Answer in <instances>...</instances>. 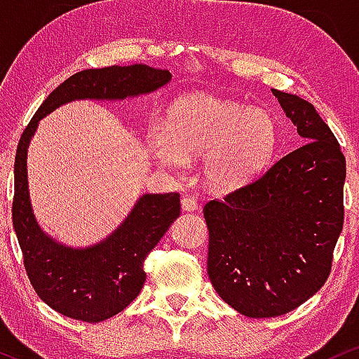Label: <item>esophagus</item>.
Wrapping results in <instances>:
<instances>
[{
  "instance_id": "34e87169",
  "label": "esophagus",
  "mask_w": 359,
  "mask_h": 359,
  "mask_svg": "<svg viewBox=\"0 0 359 359\" xmlns=\"http://www.w3.org/2000/svg\"><path fill=\"white\" fill-rule=\"evenodd\" d=\"M181 208H183V212H196L198 210V201L191 198V196H184L181 200Z\"/></svg>"
}]
</instances>
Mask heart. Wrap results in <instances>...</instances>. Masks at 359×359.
<instances>
[{
  "label": "heart",
  "mask_w": 359,
  "mask_h": 359,
  "mask_svg": "<svg viewBox=\"0 0 359 359\" xmlns=\"http://www.w3.org/2000/svg\"><path fill=\"white\" fill-rule=\"evenodd\" d=\"M276 146V122L263 108L210 95L172 102L164 126L147 134V151L168 171L180 172L201 156L208 187L229 191L259 175Z\"/></svg>",
  "instance_id": "heart-1"
}]
</instances>
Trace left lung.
<instances>
[{
	"label": "left lung",
	"mask_w": 359,
	"mask_h": 359,
	"mask_svg": "<svg viewBox=\"0 0 359 359\" xmlns=\"http://www.w3.org/2000/svg\"><path fill=\"white\" fill-rule=\"evenodd\" d=\"M305 144L205 205L208 276L248 317H278L319 292L344 220L346 159L312 103L271 90Z\"/></svg>",
	"instance_id": "left-lung-1"
}]
</instances>
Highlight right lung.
I'll list each match as a JSON object with an SVG mask.
<instances>
[{
    "label": "right lung",
    "mask_w": 359,
    "mask_h": 359,
    "mask_svg": "<svg viewBox=\"0 0 359 359\" xmlns=\"http://www.w3.org/2000/svg\"><path fill=\"white\" fill-rule=\"evenodd\" d=\"M169 81V71L146 64L81 71L47 96L22 134L15 158L13 227L32 287L62 316L102 322L122 312L139 295L146 281L144 259L180 217V195L146 193L110 236L86 248H71L49 236L35 219L27 171L32 137L43 116L74 100L135 98Z\"/></svg>",
    "instance_id": "add662e5"
}]
</instances>
